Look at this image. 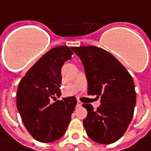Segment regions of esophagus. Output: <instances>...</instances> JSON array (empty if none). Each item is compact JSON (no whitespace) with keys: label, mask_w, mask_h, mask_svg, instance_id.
Here are the masks:
<instances>
[{"label":"esophagus","mask_w":151,"mask_h":151,"mask_svg":"<svg viewBox=\"0 0 151 151\" xmlns=\"http://www.w3.org/2000/svg\"><path fill=\"white\" fill-rule=\"evenodd\" d=\"M82 103L80 101H78V103H77V107H80L81 106Z\"/></svg>","instance_id":"34e87169"}]
</instances>
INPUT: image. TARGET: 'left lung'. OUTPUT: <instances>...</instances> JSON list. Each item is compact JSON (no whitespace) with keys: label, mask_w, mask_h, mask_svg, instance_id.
Here are the masks:
<instances>
[{"label":"left lung","mask_w":151,"mask_h":151,"mask_svg":"<svg viewBox=\"0 0 151 151\" xmlns=\"http://www.w3.org/2000/svg\"><path fill=\"white\" fill-rule=\"evenodd\" d=\"M85 70L88 95L101 97L97 110L83 104L87 116L83 127L91 140L102 144L116 142L126 132L136 104L134 80L121 62L95 46L71 47Z\"/></svg>","instance_id":"8db88e82"}]
</instances>
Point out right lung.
<instances>
[{"label":"right lung","instance_id":"1","mask_svg":"<svg viewBox=\"0 0 151 151\" xmlns=\"http://www.w3.org/2000/svg\"><path fill=\"white\" fill-rule=\"evenodd\" d=\"M67 46L52 48L35 63L19 83L17 107L29 134L42 143L54 142L65 134L77 100L68 97L52 104L61 95V68L71 59Z\"/></svg>","mask_w":151,"mask_h":151}]
</instances>
